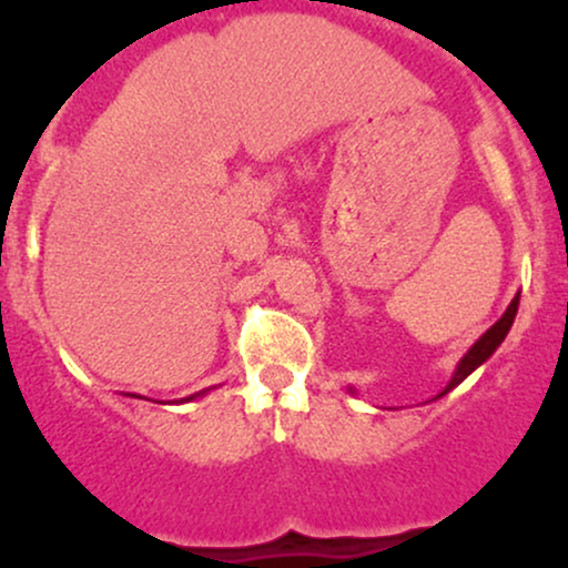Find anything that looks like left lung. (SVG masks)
<instances>
[{"label":"left lung","mask_w":568,"mask_h":568,"mask_svg":"<svg viewBox=\"0 0 568 568\" xmlns=\"http://www.w3.org/2000/svg\"><path fill=\"white\" fill-rule=\"evenodd\" d=\"M517 304H520V292L515 294L513 297V302H509V307L505 310V315L497 320L495 325L489 327L487 333L481 335L479 341H476L471 348L466 351V356L458 361V366H456V372H454V376H450V382L443 386V392L438 394V397H433V399H440L443 394H448L450 389H456L458 384H462L468 374H474L476 368H479L484 361H487L491 353H495L499 345H503V341L507 338V333H509V327H513V323H515V315H517ZM348 392L351 394H356V389H353V386H348Z\"/></svg>","instance_id":"left-lung-1"}]
</instances>
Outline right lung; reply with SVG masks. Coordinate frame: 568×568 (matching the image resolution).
Returning <instances> with one entry per match:
<instances>
[{
  "label": "right lung",
  "mask_w": 568,
  "mask_h": 568,
  "mask_svg": "<svg viewBox=\"0 0 568 568\" xmlns=\"http://www.w3.org/2000/svg\"><path fill=\"white\" fill-rule=\"evenodd\" d=\"M207 392H210V389H202V392H196V394H192V397H186V402H189V399H196V397H202V394H207ZM182 402H184V399H182Z\"/></svg>",
  "instance_id": "obj_1"
}]
</instances>
